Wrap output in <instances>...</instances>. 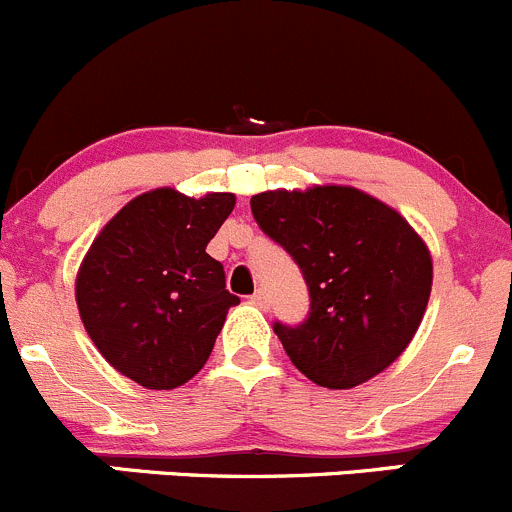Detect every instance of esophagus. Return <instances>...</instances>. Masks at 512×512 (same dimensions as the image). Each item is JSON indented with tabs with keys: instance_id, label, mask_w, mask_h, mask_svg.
I'll list each match as a JSON object with an SVG mask.
<instances>
[{
	"instance_id": "obj_1",
	"label": "esophagus",
	"mask_w": 512,
	"mask_h": 512,
	"mask_svg": "<svg viewBox=\"0 0 512 512\" xmlns=\"http://www.w3.org/2000/svg\"><path fill=\"white\" fill-rule=\"evenodd\" d=\"M252 302H255V305H260V307H267V292L265 290H257L255 295L250 297Z\"/></svg>"
}]
</instances>
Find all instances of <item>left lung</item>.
<instances>
[{
  "label": "left lung",
  "instance_id": "obj_1",
  "mask_svg": "<svg viewBox=\"0 0 512 512\" xmlns=\"http://www.w3.org/2000/svg\"><path fill=\"white\" fill-rule=\"evenodd\" d=\"M250 207L310 292L300 325H272L292 365L330 390L355 388L393 365L418 332L433 285L418 232L355 187L260 192Z\"/></svg>",
  "mask_w": 512,
  "mask_h": 512
}]
</instances>
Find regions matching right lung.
I'll return each mask as SVG.
<instances>
[{
    "instance_id": "right-lung-1",
    "label": "right lung",
    "mask_w": 512,
    "mask_h": 512,
    "mask_svg": "<svg viewBox=\"0 0 512 512\" xmlns=\"http://www.w3.org/2000/svg\"><path fill=\"white\" fill-rule=\"evenodd\" d=\"M232 207L230 192H145L104 225L79 267L84 330L142 388L172 390L195 377L240 302L222 262L205 252Z\"/></svg>"
}]
</instances>
